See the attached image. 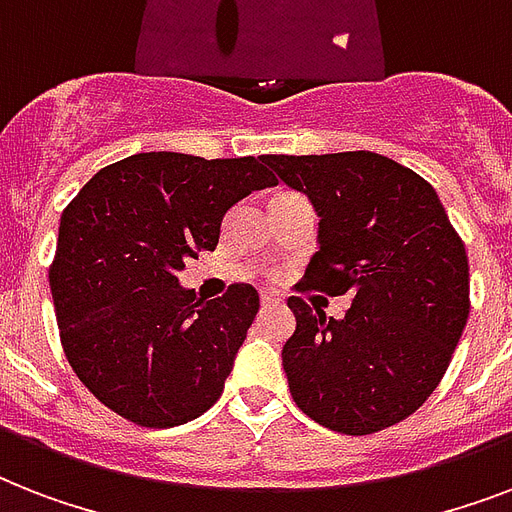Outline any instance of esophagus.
I'll return each mask as SVG.
<instances>
[{"instance_id":"34e87169","label":"esophagus","mask_w":512,"mask_h":512,"mask_svg":"<svg viewBox=\"0 0 512 512\" xmlns=\"http://www.w3.org/2000/svg\"><path fill=\"white\" fill-rule=\"evenodd\" d=\"M260 303H263V308H273V305H284V297H281L279 292H265V295L260 297Z\"/></svg>"}]
</instances>
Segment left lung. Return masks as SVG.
<instances>
[{
	"label": "left lung",
	"mask_w": 512,
	"mask_h": 512,
	"mask_svg": "<svg viewBox=\"0 0 512 512\" xmlns=\"http://www.w3.org/2000/svg\"><path fill=\"white\" fill-rule=\"evenodd\" d=\"M263 162L321 217L297 289L353 300L342 319L287 300L297 327L281 361L295 404L345 436L406 420L438 388L470 313L468 255L438 193L372 151Z\"/></svg>",
	"instance_id": "8db88e82"
}]
</instances>
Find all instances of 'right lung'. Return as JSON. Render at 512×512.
<instances>
[{
  "label": "right lung",
  "instance_id": "1",
  "mask_svg": "<svg viewBox=\"0 0 512 512\" xmlns=\"http://www.w3.org/2000/svg\"><path fill=\"white\" fill-rule=\"evenodd\" d=\"M276 183L255 156L151 151L103 167L63 209L52 303L68 364L100 404L175 428L220 398L260 297L231 284L204 303L177 273L217 247L236 201Z\"/></svg>",
  "mask_w": 512,
  "mask_h": 512
}]
</instances>
